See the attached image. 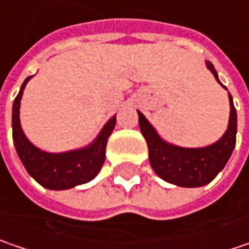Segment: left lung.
<instances>
[{
    "label": "left lung",
    "mask_w": 249,
    "mask_h": 249,
    "mask_svg": "<svg viewBox=\"0 0 249 249\" xmlns=\"http://www.w3.org/2000/svg\"><path fill=\"white\" fill-rule=\"evenodd\" d=\"M206 66L221 84L212 62L206 60ZM223 87L227 90L226 86ZM228 100L230 118L226 132L214 143L201 148H183L165 141L146 117L138 111L139 128L148 143L149 163L160 179L180 187H200L209 184L224 169L237 141V111L230 93Z\"/></svg>",
    "instance_id": "1"
}]
</instances>
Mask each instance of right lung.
I'll use <instances>...</instances> for the list:
<instances>
[{
	"label": "right lung",
	"instance_id": "right-lung-1",
	"mask_svg": "<svg viewBox=\"0 0 249 249\" xmlns=\"http://www.w3.org/2000/svg\"><path fill=\"white\" fill-rule=\"evenodd\" d=\"M34 76L26 77L12 106V139L26 172L40 186L49 190H67L93 180L106 160V146L117 123L111 117L98 135L89 145L66 152H46L35 146L23 134L19 107L26 83Z\"/></svg>",
	"mask_w": 249,
	"mask_h": 249
}]
</instances>
